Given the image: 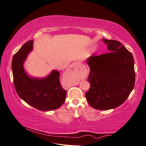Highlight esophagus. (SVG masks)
I'll list each match as a JSON object with an SVG mask.
<instances>
[{
    "label": "esophagus",
    "instance_id": "1",
    "mask_svg": "<svg viewBox=\"0 0 146 146\" xmlns=\"http://www.w3.org/2000/svg\"><path fill=\"white\" fill-rule=\"evenodd\" d=\"M76 63H74L73 64H72V66H71L70 68H71V70H75V67H76Z\"/></svg>",
    "mask_w": 146,
    "mask_h": 146
}]
</instances>
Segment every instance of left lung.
<instances>
[{
  "mask_svg": "<svg viewBox=\"0 0 146 146\" xmlns=\"http://www.w3.org/2000/svg\"><path fill=\"white\" fill-rule=\"evenodd\" d=\"M110 52L94 54L87 60L90 86L85 93L88 103L98 110L117 108L128 98L134 87L135 74L132 54L122 43L104 39Z\"/></svg>",
  "mask_w": 146,
  "mask_h": 146,
  "instance_id": "8db88e82",
  "label": "left lung"
}]
</instances>
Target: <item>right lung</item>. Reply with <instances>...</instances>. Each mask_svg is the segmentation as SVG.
Listing matches in <instances>:
<instances>
[{
  "mask_svg": "<svg viewBox=\"0 0 146 146\" xmlns=\"http://www.w3.org/2000/svg\"><path fill=\"white\" fill-rule=\"evenodd\" d=\"M32 40L26 42L15 53L12 61L14 87L24 101L39 110L49 111L60 108L66 99V91L60 83V74L52 71L44 79L33 78L26 75L23 63L32 50Z\"/></svg>",
  "mask_w": 146,
  "mask_h": 146,
  "instance_id": "obj_1",
  "label": "right lung"
}]
</instances>
